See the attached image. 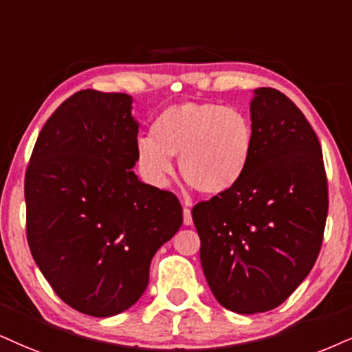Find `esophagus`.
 <instances>
[{"instance_id": "1", "label": "esophagus", "mask_w": 352, "mask_h": 352, "mask_svg": "<svg viewBox=\"0 0 352 352\" xmlns=\"http://www.w3.org/2000/svg\"><path fill=\"white\" fill-rule=\"evenodd\" d=\"M183 217H184V225H192V214H190L188 204H186L183 209Z\"/></svg>"}]
</instances>
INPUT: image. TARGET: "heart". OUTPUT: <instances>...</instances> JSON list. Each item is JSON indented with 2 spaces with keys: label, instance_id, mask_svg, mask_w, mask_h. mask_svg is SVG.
Here are the masks:
<instances>
[{
  "label": "heart",
  "instance_id": "b5f03b06",
  "mask_svg": "<svg viewBox=\"0 0 352 352\" xmlns=\"http://www.w3.org/2000/svg\"><path fill=\"white\" fill-rule=\"evenodd\" d=\"M254 132L248 116L214 102H183L160 112L151 137L137 142V166L150 184H168L171 156L190 189L220 196L240 183L253 156Z\"/></svg>",
  "mask_w": 352,
  "mask_h": 352
}]
</instances>
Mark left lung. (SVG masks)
I'll return each instance as SVG.
<instances>
[{
	"mask_svg": "<svg viewBox=\"0 0 352 352\" xmlns=\"http://www.w3.org/2000/svg\"><path fill=\"white\" fill-rule=\"evenodd\" d=\"M250 111L254 145L245 176L192 207L212 294L241 315L276 309L302 284L328 215L322 145L302 111L274 88L254 89Z\"/></svg>",
	"mask_w": 352,
	"mask_h": 352,
	"instance_id": "left-lung-1",
	"label": "left lung"
}]
</instances>
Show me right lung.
<instances>
[{
  "instance_id": "right-lung-1",
  "label": "right lung",
  "mask_w": 352,
  "mask_h": 352,
  "mask_svg": "<svg viewBox=\"0 0 352 352\" xmlns=\"http://www.w3.org/2000/svg\"><path fill=\"white\" fill-rule=\"evenodd\" d=\"M130 109L129 94L78 91L43 125L25 169L34 261L67 305L98 318L142 297L151 258L183 225L175 194L132 171Z\"/></svg>"
}]
</instances>
